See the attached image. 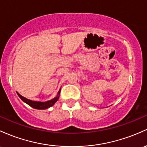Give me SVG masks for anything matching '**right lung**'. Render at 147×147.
I'll use <instances>...</instances> for the list:
<instances>
[{"label": "right lung", "mask_w": 147, "mask_h": 147, "mask_svg": "<svg viewBox=\"0 0 147 147\" xmlns=\"http://www.w3.org/2000/svg\"><path fill=\"white\" fill-rule=\"evenodd\" d=\"M60 93H61V88L59 91V92H58V94L56 97L53 98V99L51 100L47 101V102H36V101H32L30 100L27 99V98H24L22 96H21L19 93H17V94H18L19 97L24 102L28 104V105L30 106V107H32L33 108H34V109H48V108L51 107V106H53L54 104H55V102L58 100H59Z\"/></svg>", "instance_id": "right-lung-1"}]
</instances>
